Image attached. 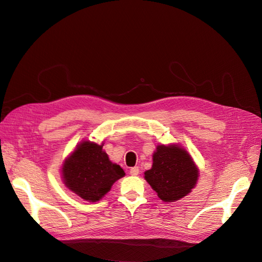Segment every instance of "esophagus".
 Returning <instances> with one entry per match:
<instances>
[{
    "label": "esophagus",
    "instance_id": "esophagus-1",
    "mask_svg": "<svg viewBox=\"0 0 262 262\" xmlns=\"http://www.w3.org/2000/svg\"><path fill=\"white\" fill-rule=\"evenodd\" d=\"M139 172H140V170H139V167H132L131 169H130V175H132V176H137V175H139Z\"/></svg>",
    "mask_w": 262,
    "mask_h": 262
}]
</instances>
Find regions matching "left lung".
I'll return each instance as SVG.
<instances>
[{
  "mask_svg": "<svg viewBox=\"0 0 262 262\" xmlns=\"http://www.w3.org/2000/svg\"><path fill=\"white\" fill-rule=\"evenodd\" d=\"M199 169L191 156L179 145H157L152 168L144 178L164 202H173L191 192L195 187Z\"/></svg>",
  "mask_w": 262,
  "mask_h": 262,
  "instance_id": "obj_1",
  "label": "left lung"
}]
</instances>
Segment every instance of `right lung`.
Segmentation results:
<instances>
[{"mask_svg": "<svg viewBox=\"0 0 262 262\" xmlns=\"http://www.w3.org/2000/svg\"><path fill=\"white\" fill-rule=\"evenodd\" d=\"M102 145L83 141L62 165L64 185L90 202L99 201L125 175L120 166L110 162Z\"/></svg>", "mask_w": 262, "mask_h": 262, "instance_id": "obj_1", "label": "right lung"}]
</instances>
